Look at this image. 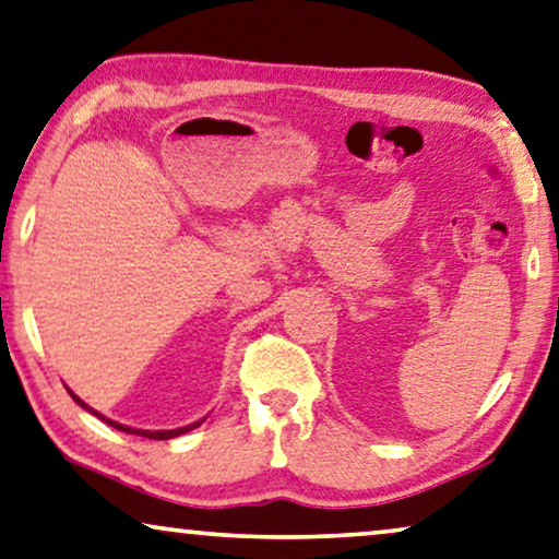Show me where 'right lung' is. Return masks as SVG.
<instances>
[{
	"mask_svg": "<svg viewBox=\"0 0 559 559\" xmlns=\"http://www.w3.org/2000/svg\"><path fill=\"white\" fill-rule=\"evenodd\" d=\"M70 395H72V399H75V403H80V406H83L85 411H91V414H95V416H98L100 420H105V424H108V426H112V428H118V431H126V433H135V436H145V439H156V441H166V439H174V436H181V433H186V431H191V428H197V426L201 424V420H204V418H201V420H197V424H191V426H183V428H171V431H141V428H131V426L116 424V420H110V418H105V416H100V414H98V411H93L91 406H85V403H83V401H80V399H78V395H75V393H72V391H70Z\"/></svg>",
	"mask_w": 559,
	"mask_h": 559,
	"instance_id": "obj_1",
	"label": "right lung"
}]
</instances>
